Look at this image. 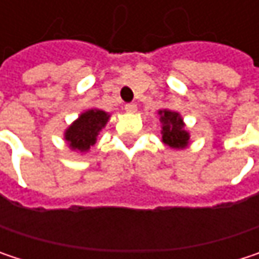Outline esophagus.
<instances>
[{
  "mask_svg": "<svg viewBox=\"0 0 259 259\" xmlns=\"http://www.w3.org/2000/svg\"><path fill=\"white\" fill-rule=\"evenodd\" d=\"M124 109H126L127 112H136L138 106H136V103H127V105L124 106Z\"/></svg>",
  "mask_w": 259,
  "mask_h": 259,
  "instance_id": "esophagus-1",
  "label": "esophagus"
}]
</instances>
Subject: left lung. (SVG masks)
Instances as JSON below:
<instances>
[{
	"label": "left lung",
	"instance_id": "1",
	"mask_svg": "<svg viewBox=\"0 0 259 259\" xmlns=\"http://www.w3.org/2000/svg\"><path fill=\"white\" fill-rule=\"evenodd\" d=\"M159 121L162 124V142L174 150H183L190 142V135L186 130V124L179 112L171 109H160Z\"/></svg>",
	"mask_w": 259,
	"mask_h": 259
}]
</instances>
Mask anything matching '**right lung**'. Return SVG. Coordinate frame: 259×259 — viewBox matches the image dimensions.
Instances as JSON below:
<instances>
[{
	"mask_svg": "<svg viewBox=\"0 0 259 259\" xmlns=\"http://www.w3.org/2000/svg\"><path fill=\"white\" fill-rule=\"evenodd\" d=\"M109 117L111 115L108 112L97 108L82 112L64 132V139L70 150L79 153L90 151V148L96 144L100 130L109 121Z\"/></svg>",
	"mask_w": 259,
	"mask_h": 259,
	"instance_id": "add662e5",
	"label": "right lung"
}]
</instances>
